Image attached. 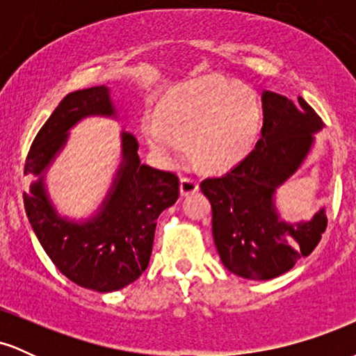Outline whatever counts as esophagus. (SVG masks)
<instances>
[{
  "instance_id": "34e87169",
  "label": "esophagus",
  "mask_w": 356,
  "mask_h": 356,
  "mask_svg": "<svg viewBox=\"0 0 356 356\" xmlns=\"http://www.w3.org/2000/svg\"><path fill=\"white\" fill-rule=\"evenodd\" d=\"M199 191V184L195 179L192 177H184L181 181V195L182 197H187V195L194 194V192Z\"/></svg>"
}]
</instances>
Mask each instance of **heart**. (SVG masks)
I'll use <instances>...</instances> for the list:
<instances>
[{"mask_svg":"<svg viewBox=\"0 0 356 356\" xmlns=\"http://www.w3.org/2000/svg\"><path fill=\"white\" fill-rule=\"evenodd\" d=\"M259 127L261 105L254 93L238 81L207 76L167 93L159 117H147L142 129L164 159L179 157L182 138H191L195 157L212 169H224L246 157Z\"/></svg>","mask_w":356,"mask_h":356,"instance_id":"obj_1","label":"heart"}]
</instances>
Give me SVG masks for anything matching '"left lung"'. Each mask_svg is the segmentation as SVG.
Instances as JSON below:
<instances>
[{
    "mask_svg": "<svg viewBox=\"0 0 356 356\" xmlns=\"http://www.w3.org/2000/svg\"><path fill=\"white\" fill-rule=\"evenodd\" d=\"M263 129L254 149L219 177L201 182L212 206V236L222 264L246 280L284 275L312 254L326 229L325 207L309 220L288 222L276 207V192L303 165L323 129L306 102L263 92Z\"/></svg>",
    "mask_w": 356,
    "mask_h": 356,
    "instance_id": "obj_1",
    "label": "left lung"
}]
</instances>
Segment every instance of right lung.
<instances>
[{
	"label": "right lung",
	"mask_w": 356,
	"mask_h": 356,
	"mask_svg": "<svg viewBox=\"0 0 356 356\" xmlns=\"http://www.w3.org/2000/svg\"><path fill=\"white\" fill-rule=\"evenodd\" d=\"M113 117L105 85L68 93L36 134L24 174L36 177L23 201L36 238L61 275L81 288L110 293L134 283L149 266L157 218L179 197V177L145 165L138 142L122 132V162L99 211L85 220L60 216L44 174L63 147L68 130L87 117Z\"/></svg>",
	"instance_id": "add662e5"
}]
</instances>
